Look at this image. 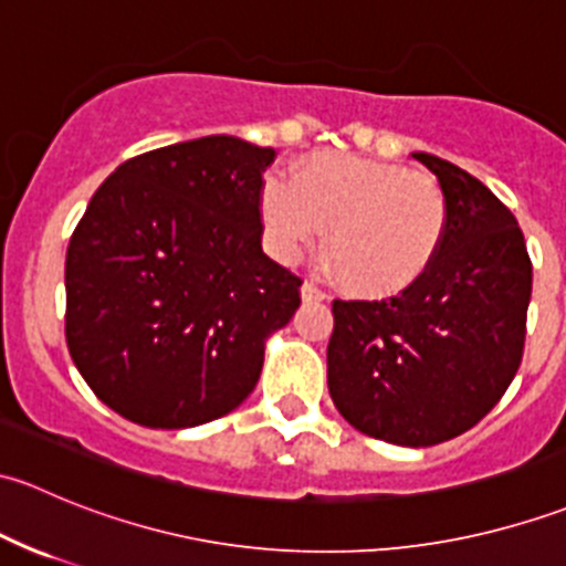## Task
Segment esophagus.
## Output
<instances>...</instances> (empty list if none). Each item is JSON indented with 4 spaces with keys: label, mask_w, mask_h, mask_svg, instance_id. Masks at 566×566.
<instances>
[{
    "label": "esophagus",
    "mask_w": 566,
    "mask_h": 566,
    "mask_svg": "<svg viewBox=\"0 0 566 566\" xmlns=\"http://www.w3.org/2000/svg\"><path fill=\"white\" fill-rule=\"evenodd\" d=\"M301 298H304L306 304H312V301H325V293L315 282H304L301 284Z\"/></svg>",
    "instance_id": "esophagus-1"
}]
</instances>
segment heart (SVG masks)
Returning a JSON list of instances; mask_svg holds the SVG:
<instances>
[{
  "mask_svg": "<svg viewBox=\"0 0 566 566\" xmlns=\"http://www.w3.org/2000/svg\"><path fill=\"white\" fill-rule=\"evenodd\" d=\"M260 210L271 249L287 262L328 230L342 284L364 298H391L424 279L449 227L436 177L342 153L304 158L293 182L268 177Z\"/></svg>",
  "mask_w": 566,
  "mask_h": 566,
  "instance_id": "b5f03b06",
  "label": "heart"
}]
</instances>
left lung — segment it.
Listing matches in <instances>:
<instances>
[{
  "mask_svg": "<svg viewBox=\"0 0 566 566\" xmlns=\"http://www.w3.org/2000/svg\"><path fill=\"white\" fill-rule=\"evenodd\" d=\"M413 158L447 191V238L405 293L334 301L328 391L358 432L419 449L471 430L510 389L531 260L517 219L484 182L430 153Z\"/></svg>",
  "mask_w": 566,
  "mask_h": 566,
  "instance_id": "obj_1",
  "label": "left lung"
}]
</instances>
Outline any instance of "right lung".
<instances>
[{"mask_svg":"<svg viewBox=\"0 0 566 566\" xmlns=\"http://www.w3.org/2000/svg\"><path fill=\"white\" fill-rule=\"evenodd\" d=\"M273 147L202 136L119 164L65 256V339L114 413L182 430L254 391L265 342L301 306V279L262 251Z\"/></svg>","mask_w":566,"mask_h":566,"instance_id":"obj_1","label":"right lung"}]
</instances>
